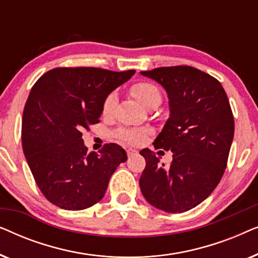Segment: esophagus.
<instances>
[{
	"mask_svg": "<svg viewBox=\"0 0 258 258\" xmlns=\"http://www.w3.org/2000/svg\"><path fill=\"white\" fill-rule=\"evenodd\" d=\"M135 154H137L136 149H133V148H128V149H126V155H128V156H133V155Z\"/></svg>",
	"mask_w": 258,
	"mask_h": 258,
	"instance_id": "34e87169",
	"label": "esophagus"
}]
</instances>
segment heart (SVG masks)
Listing matches in <instances>:
<instances>
[{"instance_id": "heart-1", "label": "heart", "mask_w": 258, "mask_h": 258, "mask_svg": "<svg viewBox=\"0 0 258 258\" xmlns=\"http://www.w3.org/2000/svg\"><path fill=\"white\" fill-rule=\"evenodd\" d=\"M130 93L137 101L141 102L143 105H150L154 102H161V91L154 83L147 82V81H141L133 84L130 88ZM117 103V94L115 91L109 93L102 103V115L110 116L114 112ZM148 132L146 129H126L122 128L115 133L116 139L122 142L133 144V146H139L146 139Z\"/></svg>"}]
</instances>
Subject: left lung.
Returning a JSON list of instances; mask_svg holds the SVG:
<instances>
[{"label": "left lung", "mask_w": 258, "mask_h": 258, "mask_svg": "<svg viewBox=\"0 0 258 258\" xmlns=\"http://www.w3.org/2000/svg\"><path fill=\"white\" fill-rule=\"evenodd\" d=\"M141 74L167 90L170 117L154 147L174 153L165 168L154 151L141 150L146 158L141 191L157 209L184 213L203 202L224 174L235 130L230 103L222 84L194 67H161Z\"/></svg>", "instance_id": "8db88e82"}]
</instances>
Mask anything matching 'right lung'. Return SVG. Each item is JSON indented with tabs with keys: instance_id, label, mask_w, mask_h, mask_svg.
<instances>
[{
	"instance_id": "obj_1",
	"label": "right lung",
	"mask_w": 258,
	"mask_h": 258,
	"mask_svg": "<svg viewBox=\"0 0 258 258\" xmlns=\"http://www.w3.org/2000/svg\"><path fill=\"white\" fill-rule=\"evenodd\" d=\"M135 74L94 67H63L31 88L22 117V147L45 199L66 210H83L107 191L126 154L118 144L88 153L82 130L100 122L105 96Z\"/></svg>"
}]
</instances>
